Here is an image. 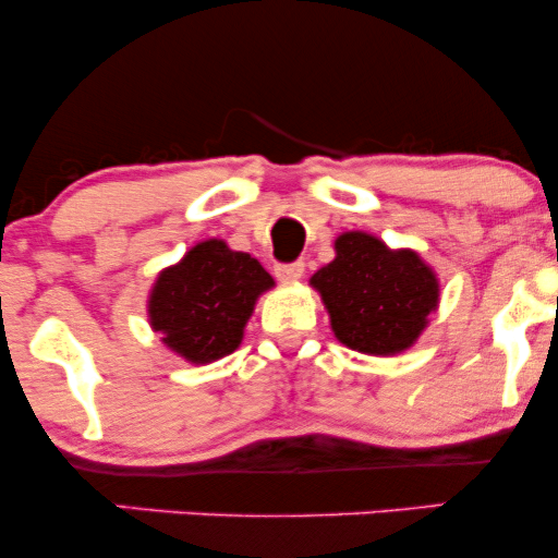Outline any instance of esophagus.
<instances>
[{
    "label": "esophagus",
    "instance_id": "esophagus-1",
    "mask_svg": "<svg viewBox=\"0 0 558 558\" xmlns=\"http://www.w3.org/2000/svg\"><path fill=\"white\" fill-rule=\"evenodd\" d=\"M275 275L280 280H299L304 275V262H280L275 265Z\"/></svg>",
    "mask_w": 558,
    "mask_h": 558
}]
</instances>
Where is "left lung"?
<instances>
[{"mask_svg":"<svg viewBox=\"0 0 558 558\" xmlns=\"http://www.w3.org/2000/svg\"><path fill=\"white\" fill-rule=\"evenodd\" d=\"M332 332L349 349L388 356L409 349L438 306V280L414 252H390L367 233H343L315 272Z\"/></svg>","mask_w":558,"mask_h":558,"instance_id":"left-lung-1","label":"left lung"}]
</instances>
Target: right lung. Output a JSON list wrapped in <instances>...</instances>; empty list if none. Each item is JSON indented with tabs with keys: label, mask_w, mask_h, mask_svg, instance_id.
<instances>
[{
	"label": "right lung",
	"mask_w": 558,
	"mask_h": 558,
	"mask_svg": "<svg viewBox=\"0 0 558 558\" xmlns=\"http://www.w3.org/2000/svg\"><path fill=\"white\" fill-rule=\"evenodd\" d=\"M270 286L257 259L217 239L204 241L159 275L149 301L151 328L189 362L220 360L239 349L254 301Z\"/></svg>",
	"instance_id": "add662e5"
}]
</instances>
